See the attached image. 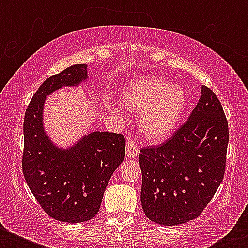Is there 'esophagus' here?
Returning <instances> with one entry per match:
<instances>
[{"instance_id": "obj_1", "label": "esophagus", "mask_w": 248, "mask_h": 248, "mask_svg": "<svg viewBox=\"0 0 248 248\" xmlns=\"http://www.w3.org/2000/svg\"><path fill=\"white\" fill-rule=\"evenodd\" d=\"M126 155L130 158H135L136 155H139V147H138V143L135 140H127V143H126Z\"/></svg>"}]
</instances>
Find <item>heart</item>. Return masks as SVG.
Listing matches in <instances>:
<instances>
[{
  "label": "heart",
  "instance_id": "heart-1",
  "mask_svg": "<svg viewBox=\"0 0 248 248\" xmlns=\"http://www.w3.org/2000/svg\"><path fill=\"white\" fill-rule=\"evenodd\" d=\"M126 108L141 113L140 128L151 139H162L172 131L184 112L186 97L179 86L159 77H143L122 93Z\"/></svg>",
  "mask_w": 248,
  "mask_h": 248
}]
</instances>
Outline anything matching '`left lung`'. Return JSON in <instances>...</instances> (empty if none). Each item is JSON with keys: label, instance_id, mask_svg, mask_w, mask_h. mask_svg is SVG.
Here are the masks:
<instances>
[{"label": "left lung", "instance_id": "1", "mask_svg": "<svg viewBox=\"0 0 248 248\" xmlns=\"http://www.w3.org/2000/svg\"><path fill=\"white\" fill-rule=\"evenodd\" d=\"M228 141L223 105L203 86L196 108L172 136L140 149V200L148 219L172 227L198 217L224 179Z\"/></svg>", "mask_w": 248, "mask_h": 248}]
</instances>
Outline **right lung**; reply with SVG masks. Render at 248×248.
Returning <instances> with one entry per match:
<instances>
[{
	"label": "right lung",
	"mask_w": 248,
	"mask_h": 248,
	"mask_svg": "<svg viewBox=\"0 0 248 248\" xmlns=\"http://www.w3.org/2000/svg\"><path fill=\"white\" fill-rule=\"evenodd\" d=\"M86 73V64H76L44 81L27 107L23 124L25 181L48 216L72 224L96 215L109 179L124 161L126 145L122 134L95 131L69 151H59L44 134L46 95L62 86L79 83Z\"/></svg>",
	"instance_id": "1"
}]
</instances>
